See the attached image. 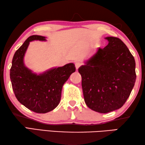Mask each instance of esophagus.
<instances>
[{"instance_id": "obj_1", "label": "esophagus", "mask_w": 145, "mask_h": 145, "mask_svg": "<svg viewBox=\"0 0 145 145\" xmlns=\"http://www.w3.org/2000/svg\"><path fill=\"white\" fill-rule=\"evenodd\" d=\"M75 68H76V69L77 70H78V68H79L80 66L82 65V64L80 63V62H76L75 63Z\"/></svg>"}]
</instances>
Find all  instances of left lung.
Segmentation results:
<instances>
[{
    "mask_svg": "<svg viewBox=\"0 0 145 145\" xmlns=\"http://www.w3.org/2000/svg\"><path fill=\"white\" fill-rule=\"evenodd\" d=\"M108 45L99 48L78 68L87 106L100 113L121 108L136 82V63L125 44L116 37H106Z\"/></svg>",
    "mask_w": 145,
    "mask_h": 145,
    "instance_id": "1",
    "label": "left lung"
}]
</instances>
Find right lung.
I'll return each mask as SVG.
<instances>
[{
    "instance_id": "add662e5",
    "label": "right lung",
    "mask_w": 145,
    "mask_h": 145,
    "mask_svg": "<svg viewBox=\"0 0 145 145\" xmlns=\"http://www.w3.org/2000/svg\"><path fill=\"white\" fill-rule=\"evenodd\" d=\"M46 41V37L33 35L16 51L12 60L10 78L17 100L32 111L46 113L59 104L63 86L75 72L73 63L52 68L43 73H34L25 67L24 56L31 41Z\"/></svg>"
}]
</instances>
